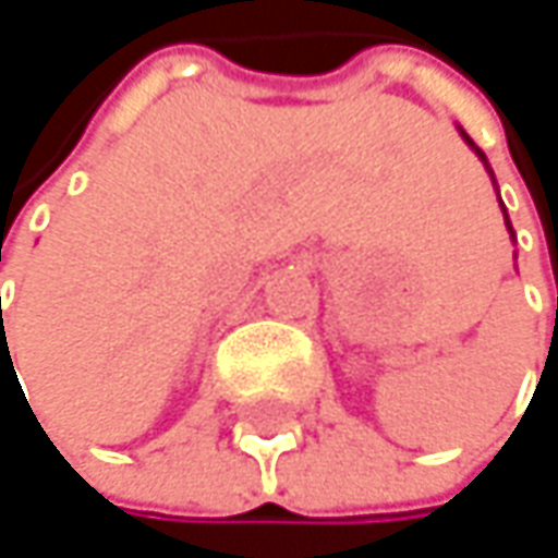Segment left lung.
Instances as JSON below:
<instances>
[{
	"mask_svg": "<svg viewBox=\"0 0 558 558\" xmlns=\"http://www.w3.org/2000/svg\"><path fill=\"white\" fill-rule=\"evenodd\" d=\"M465 142H469V138H465ZM469 145H472V142H469ZM478 158L485 161V155H482V151H478ZM507 229H510V222H507ZM510 232H513V229H510ZM556 287H558V278H556ZM556 326H558V296H556Z\"/></svg>",
	"mask_w": 558,
	"mask_h": 558,
	"instance_id": "1",
	"label": "left lung"
}]
</instances>
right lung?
<instances>
[{
    "instance_id": "add662e5",
    "label": "right lung",
    "mask_w": 558,
    "mask_h": 558,
    "mask_svg": "<svg viewBox=\"0 0 558 558\" xmlns=\"http://www.w3.org/2000/svg\"><path fill=\"white\" fill-rule=\"evenodd\" d=\"M2 303V300H0ZM0 326H2V306H0ZM5 359H9V362H12V355H9V342H5V326H2V339H0V365L2 362H5ZM12 372H15V365H12ZM2 378V375H0Z\"/></svg>"
}]
</instances>
